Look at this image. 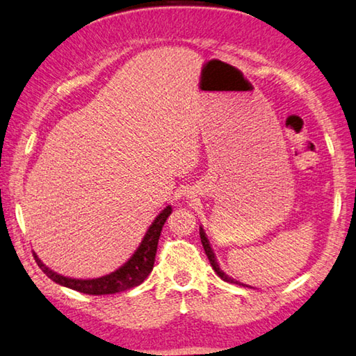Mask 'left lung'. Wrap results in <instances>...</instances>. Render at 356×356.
Returning a JSON list of instances; mask_svg holds the SVG:
<instances>
[{
  "instance_id": "8db88e82",
  "label": "left lung",
  "mask_w": 356,
  "mask_h": 356,
  "mask_svg": "<svg viewBox=\"0 0 356 356\" xmlns=\"http://www.w3.org/2000/svg\"><path fill=\"white\" fill-rule=\"evenodd\" d=\"M199 235H200V241H202L204 250H205L207 257H209V260H210V264H211L213 270H215V273H216L219 277H221V279H222L224 282H227V283H236V285H243V283H240V282L235 280V279H232V277H229L227 274L222 273V269L219 268V264H218V261H216V257H215V254H213V250H211V248H210V243H209V240H207L205 232H204L202 227H199ZM243 286H245V285H243Z\"/></svg>"
}]
</instances>
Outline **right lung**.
I'll return each instance as SVG.
<instances>
[{"label":"right lung","mask_w":356,"mask_h":356,"mask_svg":"<svg viewBox=\"0 0 356 356\" xmlns=\"http://www.w3.org/2000/svg\"><path fill=\"white\" fill-rule=\"evenodd\" d=\"M172 209L170 205L160 213V215L154 219L151 227L147 229L143 241L135 250V254L129 258V261L122 264L120 269L115 273L99 277V279H88V280H79V279H70V277H63L60 274H56L54 270L44 266L40 258L35 255L34 258L44 274H47L51 280L59 283L62 286H67L70 289L79 291L83 294L90 296H106V294H115L121 293V291H127L141 285L146 280V277L151 274L154 268V261H156L157 254V244L161 234V227L166 221V218L171 215Z\"/></svg>","instance_id":"obj_1"}]
</instances>
